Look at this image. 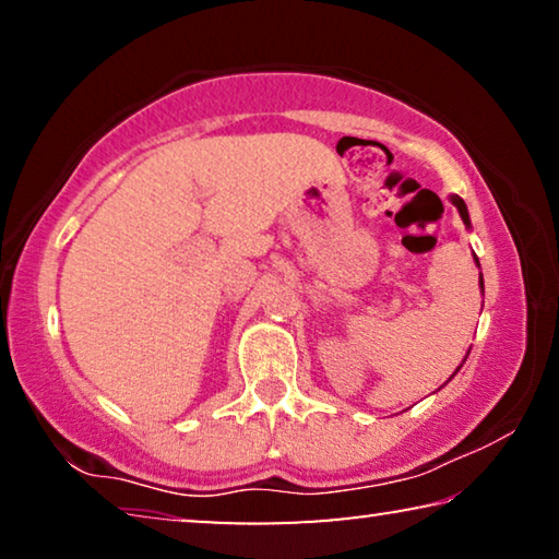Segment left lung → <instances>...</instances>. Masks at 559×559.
Here are the masks:
<instances>
[{"instance_id": "1", "label": "left lung", "mask_w": 559, "mask_h": 559, "mask_svg": "<svg viewBox=\"0 0 559 559\" xmlns=\"http://www.w3.org/2000/svg\"><path fill=\"white\" fill-rule=\"evenodd\" d=\"M451 202L456 204V210H459V214H461L463 224H471V222H468V210H466V202H463L461 197H451ZM476 263H478V259H476ZM480 288H484V278H480Z\"/></svg>"}]
</instances>
